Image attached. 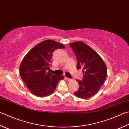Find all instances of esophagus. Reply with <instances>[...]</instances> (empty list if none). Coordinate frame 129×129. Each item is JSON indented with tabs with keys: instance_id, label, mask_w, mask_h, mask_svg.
I'll return each mask as SVG.
<instances>
[{
	"instance_id": "1",
	"label": "esophagus",
	"mask_w": 129,
	"mask_h": 129,
	"mask_svg": "<svg viewBox=\"0 0 129 129\" xmlns=\"http://www.w3.org/2000/svg\"><path fill=\"white\" fill-rule=\"evenodd\" d=\"M65 79H66V80L67 81H71L72 79H70V78H67V77H65Z\"/></svg>"
}]
</instances>
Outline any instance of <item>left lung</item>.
Returning <instances> with one entry per match:
<instances>
[{
    "mask_svg": "<svg viewBox=\"0 0 129 129\" xmlns=\"http://www.w3.org/2000/svg\"><path fill=\"white\" fill-rule=\"evenodd\" d=\"M76 56L78 69H82L83 81L76 79L79 89L74 94L81 99L95 95L103 85L107 76V66L99 54L87 44L77 41L69 44Z\"/></svg>",
    "mask_w": 129,
    "mask_h": 129,
    "instance_id": "left-lung-1",
    "label": "left lung"
}]
</instances>
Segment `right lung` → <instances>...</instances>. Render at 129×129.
<instances>
[{"instance_id": "obj_1", "label": "right lung", "mask_w": 129, "mask_h": 129, "mask_svg": "<svg viewBox=\"0 0 129 129\" xmlns=\"http://www.w3.org/2000/svg\"><path fill=\"white\" fill-rule=\"evenodd\" d=\"M65 48L62 44L53 40H45L31 48L23 58L20 66V74L32 94L43 98L55 90L57 83L64 76H55L47 72L53 52Z\"/></svg>"}]
</instances>
